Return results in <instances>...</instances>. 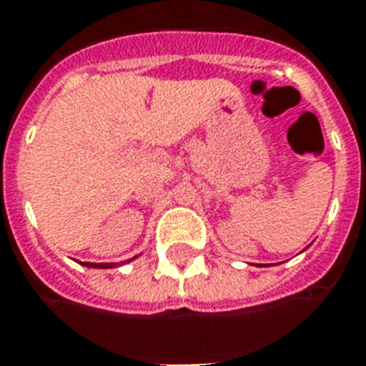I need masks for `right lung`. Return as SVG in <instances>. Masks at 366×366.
Instances as JSON below:
<instances>
[{
	"mask_svg": "<svg viewBox=\"0 0 366 366\" xmlns=\"http://www.w3.org/2000/svg\"><path fill=\"white\" fill-rule=\"evenodd\" d=\"M84 266H90V268H113L115 264L113 262H102V264H98V262H84Z\"/></svg>",
	"mask_w": 366,
	"mask_h": 366,
	"instance_id": "add662e5",
	"label": "right lung"
}]
</instances>
